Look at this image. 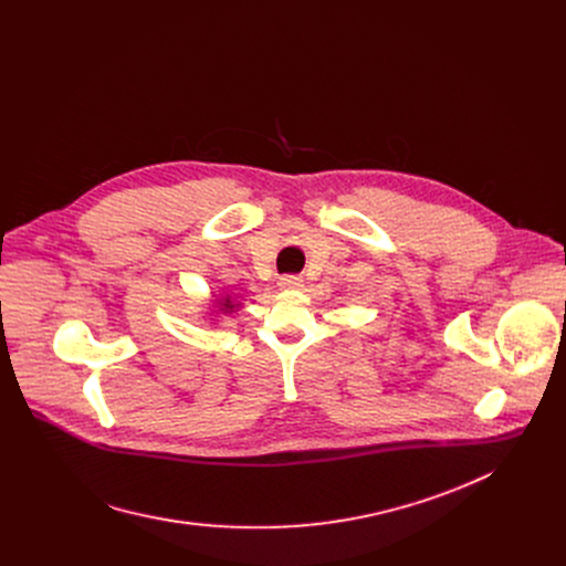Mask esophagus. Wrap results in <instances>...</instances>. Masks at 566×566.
I'll return each instance as SVG.
<instances>
[{
  "instance_id": "obj_1",
  "label": "esophagus",
  "mask_w": 566,
  "mask_h": 566,
  "mask_svg": "<svg viewBox=\"0 0 566 566\" xmlns=\"http://www.w3.org/2000/svg\"><path fill=\"white\" fill-rule=\"evenodd\" d=\"M277 286H280L282 291H297V289L304 286V280H302L300 275H284V277L277 282Z\"/></svg>"
}]
</instances>
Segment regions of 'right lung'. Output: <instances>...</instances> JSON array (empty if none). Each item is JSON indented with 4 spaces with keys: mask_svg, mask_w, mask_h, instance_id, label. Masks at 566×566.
I'll return each mask as SVG.
<instances>
[{
    "mask_svg": "<svg viewBox=\"0 0 566 566\" xmlns=\"http://www.w3.org/2000/svg\"><path fill=\"white\" fill-rule=\"evenodd\" d=\"M219 306H221L219 311H234L239 304H234L230 297H223V302H219Z\"/></svg>",
    "mask_w": 566,
    "mask_h": 566,
    "instance_id": "right-lung-1",
    "label": "right lung"
}]
</instances>
